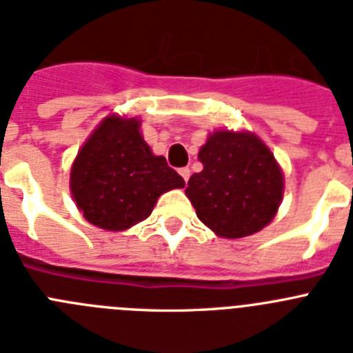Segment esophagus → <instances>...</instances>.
<instances>
[{"label": "esophagus", "instance_id": "34e87169", "mask_svg": "<svg viewBox=\"0 0 353 353\" xmlns=\"http://www.w3.org/2000/svg\"><path fill=\"white\" fill-rule=\"evenodd\" d=\"M179 173H180V176H182L183 180H189V176H191V170H189V168H180L179 170Z\"/></svg>", "mask_w": 353, "mask_h": 353}]
</instances>
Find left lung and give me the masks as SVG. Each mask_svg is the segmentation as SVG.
<instances>
[{"mask_svg":"<svg viewBox=\"0 0 353 353\" xmlns=\"http://www.w3.org/2000/svg\"><path fill=\"white\" fill-rule=\"evenodd\" d=\"M203 171L185 194L199 221L219 236L240 239L272 221L283 198V173L256 136L219 130L199 150Z\"/></svg>","mask_w":353,"mask_h":353,"instance_id":"8db88e82","label":"left lung"}]
</instances>
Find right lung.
Masks as SVG:
<instances>
[{"mask_svg":"<svg viewBox=\"0 0 353 353\" xmlns=\"http://www.w3.org/2000/svg\"><path fill=\"white\" fill-rule=\"evenodd\" d=\"M183 185L166 159L152 154L136 118H105L79 150L70 173L77 208L109 232L146 219L162 192Z\"/></svg>","mask_w":353,"mask_h":353,"instance_id":"1","label":"right lung"}]
</instances>
